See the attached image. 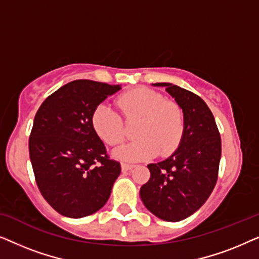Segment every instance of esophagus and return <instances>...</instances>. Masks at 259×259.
I'll return each mask as SVG.
<instances>
[{
	"mask_svg": "<svg viewBox=\"0 0 259 259\" xmlns=\"http://www.w3.org/2000/svg\"><path fill=\"white\" fill-rule=\"evenodd\" d=\"M133 167H134V165H130V164H126V162H121V169H122V172L130 171V169H132Z\"/></svg>",
	"mask_w": 259,
	"mask_h": 259,
	"instance_id": "esophagus-1",
	"label": "esophagus"
}]
</instances>
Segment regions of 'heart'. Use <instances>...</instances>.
Returning <instances> with one entry per match:
<instances>
[{"mask_svg": "<svg viewBox=\"0 0 259 259\" xmlns=\"http://www.w3.org/2000/svg\"><path fill=\"white\" fill-rule=\"evenodd\" d=\"M116 104L127 120L140 119L136 130L139 138L115 150L116 158L140 161L157 154L168 157L175 153L185 132L183 109L177 102L165 100L159 92L151 88L137 87L120 94ZM91 120L95 133L109 146H116L125 140V123L111 106H97Z\"/></svg>", "mask_w": 259, "mask_h": 259, "instance_id": "1", "label": "heart"}]
</instances>
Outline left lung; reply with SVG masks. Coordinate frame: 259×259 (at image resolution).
Returning <instances> with one entry per match:
<instances>
[{"label":"left lung","mask_w":259,"mask_h":259,"mask_svg":"<svg viewBox=\"0 0 259 259\" xmlns=\"http://www.w3.org/2000/svg\"><path fill=\"white\" fill-rule=\"evenodd\" d=\"M183 109L185 132L175 153L148 164L150 180L140 189L145 206L166 222L183 221L203 206L218 179L222 140L205 101L176 84L158 82Z\"/></svg>","instance_id":"8db88e82"}]
</instances>
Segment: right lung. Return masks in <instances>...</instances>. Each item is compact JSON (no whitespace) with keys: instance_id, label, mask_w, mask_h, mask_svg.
<instances>
[{"instance_id":"right-lung-1","label":"right lung","mask_w":259,"mask_h":259,"mask_svg":"<svg viewBox=\"0 0 259 259\" xmlns=\"http://www.w3.org/2000/svg\"><path fill=\"white\" fill-rule=\"evenodd\" d=\"M121 87L75 80L49 95L36 112L29 157L37 187L60 214L82 218L107 203L121 172L92 126L97 106Z\"/></svg>"}]
</instances>
